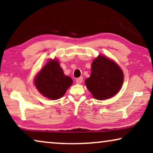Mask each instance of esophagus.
<instances>
[{
    "label": "esophagus",
    "mask_w": 153,
    "mask_h": 153,
    "mask_svg": "<svg viewBox=\"0 0 153 153\" xmlns=\"http://www.w3.org/2000/svg\"><path fill=\"white\" fill-rule=\"evenodd\" d=\"M82 81H83V77H79V78L76 79V83H78V84H80V83H82Z\"/></svg>",
    "instance_id": "obj_1"
}]
</instances>
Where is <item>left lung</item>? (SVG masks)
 Wrapping results in <instances>:
<instances>
[{
    "mask_svg": "<svg viewBox=\"0 0 153 153\" xmlns=\"http://www.w3.org/2000/svg\"><path fill=\"white\" fill-rule=\"evenodd\" d=\"M123 80L124 75L118 65L106 56L99 55L92 62L91 74L85 83L94 98L104 100L118 93Z\"/></svg>",
    "mask_w": 153,
    "mask_h": 153,
    "instance_id": "left-lung-1",
    "label": "left lung"
}]
</instances>
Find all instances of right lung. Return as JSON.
I'll use <instances>...</instances> for the list:
<instances>
[{
  "label": "right lung",
  "mask_w": 153,
  "mask_h": 153,
  "mask_svg": "<svg viewBox=\"0 0 153 153\" xmlns=\"http://www.w3.org/2000/svg\"><path fill=\"white\" fill-rule=\"evenodd\" d=\"M34 82L42 95L55 100L65 95L73 81L64 74L58 60L50 59L36 75Z\"/></svg>",
  "instance_id": "1"
}]
</instances>
